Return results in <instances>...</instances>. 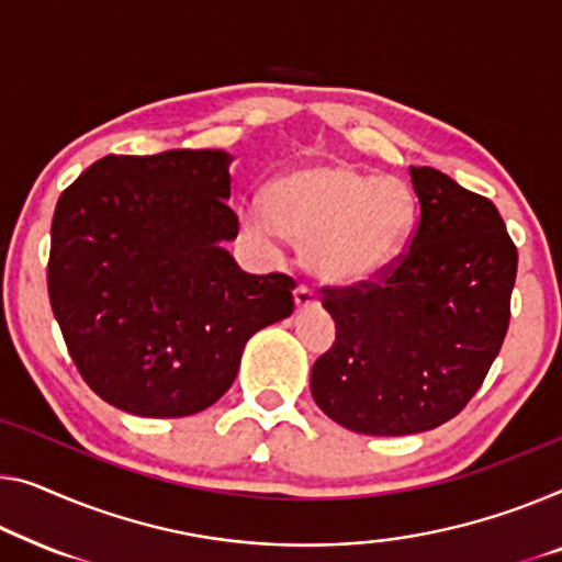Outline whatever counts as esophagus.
I'll list each match as a JSON object with an SVG mask.
<instances>
[{
	"instance_id": "esophagus-1",
	"label": "esophagus",
	"mask_w": 562,
	"mask_h": 562,
	"mask_svg": "<svg viewBox=\"0 0 562 562\" xmlns=\"http://www.w3.org/2000/svg\"><path fill=\"white\" fill-rule=\"evenodd\" d=\"M295 305H297L300 310L315 307V305H317V295H315V290L305 288V284H300V288H295Z\"/></svg>"
}]
</instances>
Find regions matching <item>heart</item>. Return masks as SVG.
I'll use <instances>...</instances> for the list:
<instances>
[{
  "label": "heart",
  "instance_id": "obj_1",
  "mask_svg": "<svg viewBox=\"0 0 562 562\" xmlns=\"http://www.w3.org/2000/svg\"><path fill=\"white\" fill-rule=\"evenodd\" d=\"M267 217L245 209L241 227L272 249L280 232L303 245L307 272L353 288L386 274L416 229V196L396 176H368L348 164L323 161L282 173L267 189Z\"/></svg>",
  "mask_w": 562,
  "mask_h": 562
}]
</instances>
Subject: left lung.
I'll return each instance as SVG.
<instances>
[{"label": "left lung", "instance_id": "left-lung-1", "mask_svg": "<svg viewBox=\"0 0 562 562\" xmlns=\"http://www.w3.org/2000/svg\"><path fill=\"white\" fill-rule=\"evenodd\" d=\"M418 224L383 278L323 288L335 342L310 373L315 404L371 437L437 429L480 391L509 325L517 247L497 206L412 166Z\"/></svg>", "mask_w": 562, "mask_h": 562}]
</instances>
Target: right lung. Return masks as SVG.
I'll return each mask as SVG.
<instances>
[{"label": "right lung", "mask_w": 562, "mask_h": 562, "mask_svg": "<svg viewBox=\"0 0 562 562\" xmlns=\"http://www.w3.org/2000/svg\"><path fill=\"white\" fill-rule=\"evenodd\" d=\"M227 150L105 156L53 216L49 305L72 363L121 412H204L237 379L245 342L292 315L295 280L247 274Z\"/></svg>", "instance_id": "1"}]
</instances>
